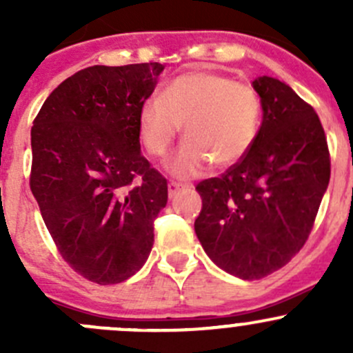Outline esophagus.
Here are the masks:
<instances>
[{"label": "esophagus", "mask_w": 353, "mask_h": 353, "mask_svg": "<svg viewBox=\"0 0 353 353\" xmlns=\"http://www.w3.org/2000/svg\"><path fill=\"white\" fill-rule=\"evenodd\" d=\"M184 188H186V186H183V184H179V183H174V181H172V183L167 184V190H169V198L176 196V194L179 193V191H183Z\"/></svg>", "instance_id": "1"}]
</instances>
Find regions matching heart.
Returning <instances> with one entry per match:
<instances>
[{"instance_id": "b5f03b06", "label": "heart", "mask_w": 353, "mask_h": 353, "mask_svg": "<svg viewBox=\"0 0 353 353\" xmlns=\"http://www.w3.org/2000/svg\"><path fill=\"white\" fill-rule=\"evenodd\" d=\"M263 123V101L254 87L216 71L194 70L174 78L160 97L138 110V133L148 155L163 157L184 124V141L165 167L188 179L210 163L230 167L254 147Z\"/></svg>"}]
</instances>
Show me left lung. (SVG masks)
Masks as SVG:
<instances>
[{"label":"left lung","instance_id":"left-lung-1","mask_svg":"<svg viewBox=\"0 0 353 353\" xmlns=\"http://www.w3.org/2000/svg\"><path fill=\"white\" fill-rule=\"evenodd\" d=\"M263 123L248 155L201 181L194 232L219 268L259 280L307 241L330 183L328 141L316 110L283 81L259 77Z\"/></svg>","mask_w":353,"mask_h":353}]
</instances>
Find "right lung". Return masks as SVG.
Instances as JSON below:
<instances>
[{
    "label": "right lung",
    "instance_id": "right-lung-1",
    "mask_svg": "<svg viewBox=\"0 0 353 353\" xmlns=\"http://www.w3.org/2000/svg\"><path fill=\"white\" fill-rule=\"evenodd\" d=\"M160 63L90 66L51 92L32 126L30 190L68 265L99 285L147 261L167 179L140 152L138 110Z\"/></svg>",
    "mask_w": 353,
    "mask_h": 353
}]
</instances>
